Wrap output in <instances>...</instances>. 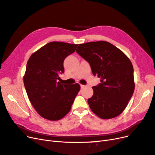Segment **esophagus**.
I'll use <instances>...</instances> for the list:
<instances>
[{
    "label": "esophagus",
    "instance_id": "esophagus-1",
    "mask_svg": "<svg viewBox=\"0 0 155 155\" xmlns=\"http://www.w3.org/2000/svg\"><path fill=\"white\" fill-rule=\"evenodd\" d=\"M86 87L85 85H81V88H84V87Z\"/></svg>",
    "mask_w": 155,
    "mask_h": 155
}]
</instances>
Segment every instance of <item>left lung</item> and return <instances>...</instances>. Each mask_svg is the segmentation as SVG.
Wrapping results in <instances>:
<instances>
[{"mask_svg":"<svg viewBox=\"0 0 155 155\" xmlns=\"http://www.w3.org/2000/svg\"><path fill=\"white\" fill-rule=\"evenodd\" d=\"M76 52L90 64L101 83L93 87L88 100L91 110L101 119L119 116L128 105L134 91L133 64L122 51L109 42L79 44Z\"/></svg>","mask_w":155,"mask_h":155,"instance_id":"8db88e82","label":"left lung"}]
</instances>
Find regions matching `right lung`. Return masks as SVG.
Here are the masks:
<instances>
[{
	"mask_svg": "<svg viewBox=\"0 0 155 155\" xmlns=\"http://www.w3.org/2000/svg\"><path fill=\"white\" fill-rule=\"evenodd\" d=\"M78 45L50 42L34 54L27 62L23 80L28 97L43 118L57 121L67 115L80 90L78 83L64 85L58 81L64 73L63 62Z\"/></svg>",
	"mask_w": 155,
	"mask_h": 155,
	"instance_id": "add662e5",
	"label": "right lung"
}]
</instances>
